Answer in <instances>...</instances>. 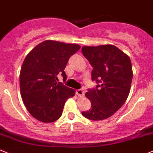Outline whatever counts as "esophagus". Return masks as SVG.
<instances>
[{
    "label": "esophagus",
    "mask_w": 153,
    "mask_h": 153,
    "mask_svg": "<svg viewBox=\"0 0 153 153\" xmlns=\"http://www.w3.org/2000/svg\"><path fill=\"white\" fill-rule=\"evenodd\" d=\"M76 94L78 95V96H84V91L82 90H76Z\"/></svg>",
    "instance_id": "1"
}]
</instances>
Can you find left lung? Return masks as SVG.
I'll list each match as a JSON object with an SVG mask.
<instances>
[{
    "mask_svg": "<svg viewBox=\"0 0 153 153\" xmlns=\"http://www.w3.org/2000/svg\"><path fill=\"white\" fill-rule=\"evenodd\" d=\"M81 51L93 67L92 81L98 84L86 93L91 108L81 114L92 120L107 119L123 106L129 94L133 77L131 60L112 45L84 46Z\"/></svg>",
    "mask_w": 153,
    "mask_h": 153,
    "instance_id": "left-lung-1",
    "label": "left lung"
}]
</instances>
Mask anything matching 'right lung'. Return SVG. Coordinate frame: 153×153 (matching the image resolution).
<instances>
[{
	"label": "right lung",
	"instance_id": "obj_1",
	"mask_svg": "<svg viewBox=\"0 0 153 153\" xmlns=\"http://www.w3.org/2000/svg\"><path fill=\"white\" fill-rule=\"evenodd\" d=\"M77 44L45 40L26 56L19 76L21 96L27 110L35 119L43 123L57 120L63 114L65 102L75 91L58 81L69 57L80 49Z\"/></svg>",
	"mask_w": 153,
	"mask_h": 153
}]
</instances>
